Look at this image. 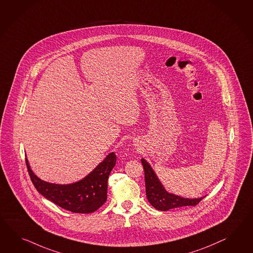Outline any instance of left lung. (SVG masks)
Listing matches in <instances>:
<instances>
[{"label":"left lung","instance_id":"obj_1","mask_svg":"<svg viewBox=\"0 0 253 253\" xmlns=\"http://www.w3.org/2000/svg\"><path fill=\"white\" fill-rule=\"evenodd\" d=\"M141 162L144 170L146 197L149 203L154 209L160 211H167L185 206H196L205 197L187 198L169 193L161 183L160 179L158 178L157 174L148 162L144 158H142Z\"/></svg>","mask_w":253,"mask_h":253}]
</instances>
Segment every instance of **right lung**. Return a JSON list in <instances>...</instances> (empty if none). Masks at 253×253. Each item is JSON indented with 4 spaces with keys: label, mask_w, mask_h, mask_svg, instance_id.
Instances as JSON below:
<instances>
[{
    "label": "right lung",
    "mask_w": 253,
    "mask_h": 253,
    "mask_svg": "<svg viewBox=\"0 0 253 253\" xmlns=\"http://www.w3.org/2000/svg\"><path fill=\"white\" fill-rule=\"evenodd\" d=\"M27 170L39 194L64 210L89 214L99 210L107 200L108 178L116 164V155L111 152L84 178L72 184H54L39 178L33 172L25 158Z\"/></svg>",
    "instance_id": "obj_1"
}]
</instances>
